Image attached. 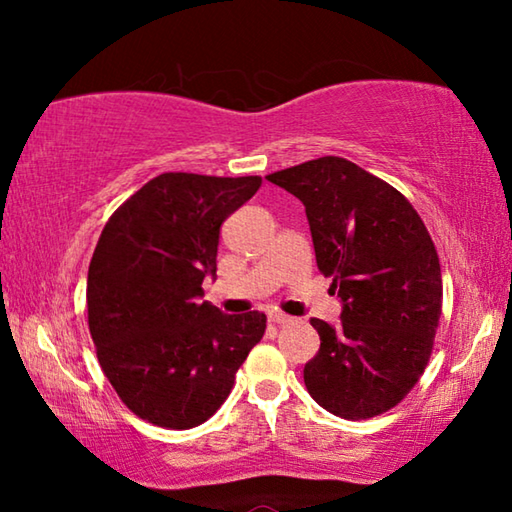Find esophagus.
<instances>
[{
	"instance_id": "34e87169",
	"label": "esophagus",
	"mask_w": 512,
	"mask_h": 512,
	"mask_svg": "<svg viewBox=\"0 0 512 512\" xmlns=\"http://www.w3.org/2000/svg\"><path fill=\"white\" fill-rule=\"evenodd\" d=\"M268 318H271V323H275V325H289V323H293V318L287 316V314H282V311H271V314H268Z\"/></svg>"
}]
</instances>
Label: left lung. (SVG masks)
I'll list each match as a JSON object with an SVG mask.
<instances>
[{
  "label": "left lung",
  "instance_id": "left-lung-1",
  "mask_svg": "<svg viewBox=\"0 0 512 512\" xmlns=\"http://www.w3.org/2000/svg\"><path fill=\"white\" fill-rule=\"evenodd\" d=\"M266 178L305 205L318 271L343 302L336 327L311 318L320 350L305 366L309 395L345 420L386 413L422 377L443 311L427 225L386 180L336 155Z\"/></svg>",
  "mask_w": 512,
  "mask_h": 512
}]
</instances>
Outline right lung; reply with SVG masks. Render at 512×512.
Returning a JSON list of instances; mask_svg holds the SVG:
<instances>
[{"label": "right lung", "mask_w": 512, "mask_h": 512, "mask_svg": "<svg viewBox=\"0 0 512 512\" xmlns=\"http://www.w3.org/2000/svg\"><path fill=\"white\" fill-rule=\"evenodd\" d=\"M262 187L259 176L160 173L121 203L88 271V325L103 375L137 418L192 429L219 411L262 311L228 316L201 302L216 275L221 223Z\"/></svg>", "instance_id": "1"}]
</instances>
